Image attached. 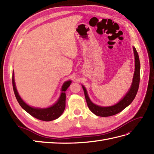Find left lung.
Segmentation results:
<instances>
[{
  "label": "left lung",
  "instance_id": "1",
  "mask_svg": "<svg viewBox=\"0 0 154 154\" xmlns=\"http://www.w3.org/2000/svg\"><path fill=\"white\" fill-rule=\"evenodd\" d=\"M133 48L135 60V66L131 86L129 91L128 92V93L125 94L124 97L122 98L118 103H116L115 105L110 106V107H101V106H98L96 104L93 103L90 100L85 86L83 85H82V89L84 90L85 99L86 101V103H87L88 107L90 111H91L94 114H95L96 115L102 117H107L116 115V114L119 113L122 111H123V110L125 107H127L129 104H131L133 100L135 99L139 86L140 64L139 54L137 53V51L135 49V47H133Z\"/></svg>",
  "mask_w": 154,
  "mask_h": 154
}]
</instances>
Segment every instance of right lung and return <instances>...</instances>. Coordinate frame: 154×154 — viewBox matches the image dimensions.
<instances>
[{
  "label": "right lung",
  "instance_id": "add662e5",
  "mask_svg": "<svg viewBox=\"0 0 154 154\" xmlns=\"http://www.w3.org/2000/svg\"><path fill=\"white\" fill-rule=\"evenodd\" d=\"M72 83V81H66L64 85H62V93L60 94V96L59 97L58 101L55 103L53 105L49 107L48 108H35L30 107L29 105H27L25 102L23 101L21 97L19 96V94L17 92V90L16 89V86H15V80H14V73L13 71L12 74V85H13V88L14 92L15 94V97L18 101L19 105L21 107L26 111L31 116H34V118H37L38 120L49 122L57 119L58 117H60L63 112L64 111V109L66 107V90L69 86V85Z\"/></svg>",
  "mask_w": 154,
  "mask_h": 154
}]
</instances>
